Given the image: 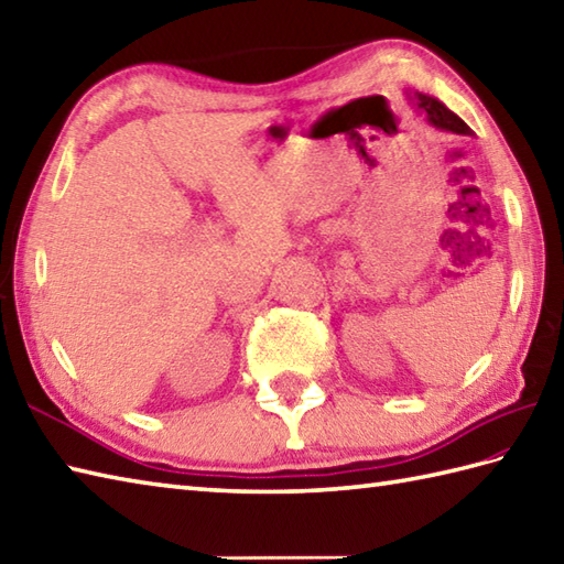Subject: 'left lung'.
Returning <instances> with one entry per match:
<instances>
[{
    "instance_id": "8db88e82",
    "label": "left lung",
    "mask_w": 564,
    "mask_h": 564,
    "mask_svg": "<svg viewBox=\"0 0 564 564\" xmlns=\"http://www.w3.org/2000/svg\"><path fill=\"white\" fill-rule=\"evenodd\" d=\"M419 106H422V109L429 113V121L434 123L436 128L453 130V133H460V135H470L473 133L470 126H467L463 118H458L453 111H448L441 101L431 99V97H424V94H419Z\"/></svg>"
}]
</instances>
